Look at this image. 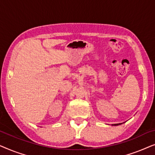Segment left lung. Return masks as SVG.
I'll use <instances>...</instances> for the list:
<instances>
[{
	"instance_id": "left-lung-1",
	"label": "left lung",
	"mask_w": 155,
	"mask_h": 155,
	"mask_svg": "<svg viewBox=\"0 0 155 155\" xmlns=\"http://www.w3.org/2000/svg\"><path fill=\"white\" fill-rule=\"evenodd\" d=\"M124 124V123H120V124H112V126H118V125H120Z\"/></svg>"
}]
</instances>
